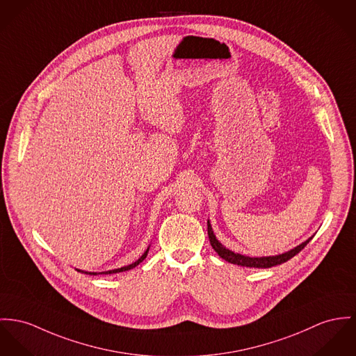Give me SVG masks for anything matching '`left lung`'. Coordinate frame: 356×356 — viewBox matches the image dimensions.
<instances>
[{
  "mask_svg": "<svg viewBox=\"0 0 356 356\" xmlns=\"http://www.w3.org/2000/svg\"><path fill=\"white\" fill-rule=\"evenodd\" d=\"M207 233H209L210 244L223 260H226L232 264H237V266H241V267H249V268H270V267H274L277 264L286 263L287 260L294 257L297 253H300L302 249L307 245L309 241L313 238V237L307 238L305 243H302L300 245L296 246L294 249H291L289 252H284L282 254L267 256V257H249V256H244V254H240V253H234V252H232V250H229V249H226L225 246L222 245L217 240L214 232H213L210 220H207Z\"/></svg>",
  "mask_w": 356,
  "mask_h": 356,
  "instance_id": "left-lung-1",
  "label": "left lung"
}]
</instances>
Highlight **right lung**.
<instances>
[{
  "label": "right lung",
  "mask_w": 356,
  "mask_h": 356,
  "mask_svg": "<svg viewBox=\"0 0 356 356\" xmlns=\"http://www.w3.org/2000/svg\"><path fill=\"white\" fill-rule=\"evenodd\" d=\"M147 252H149V248L145 250V253L138 259L136 263H133V264H130V266H126V267H122V268H116V270H111V271H104V273H99V274H116V273H123V271H129V270H133L134 267H137L139 263H142L145 259H146V256H147ZM77 271H80V270H77ZM82 273V271H80ZM85 274L89 275H97V273H85Z\"/></svg>",
  "instance_id": "obj_1"
}]
</instances>
